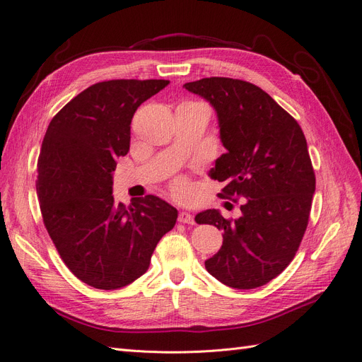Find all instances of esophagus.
Masks as SVG:
<instances>
[{
    "label": "esophagus",
    "instance_id": "obj_1",
    "mask_svg": "<svg viewBox=\"0 0 362 362\" xmlns=\"http://www.w3.org/2000/svg\"><path fill=\"white\" fill-rule=\"evenodd\" d=\"M178 222L180 223H187V225H193L194 223V218L189 211H181L178 214Z\"/></svg>",
    "mask_w": 362,
    "mask_h": 362
}]
</instances>
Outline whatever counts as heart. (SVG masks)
I'll use <instances>...</instances> for the list:
<instances>
[{"instance_id":"b5f03b06","label":"heart","mask_w":362,"mask_h":362,"mask_svg":"<svg viewBox=\"0 0 362 362\" xmlns=\"http://www.w3.org/2000/svg\"><path fill=\"white\" fill-rule=\"evenodd\" d=\"M182 189H184L182 184H180V185H178V192H182Z\"/></svg>"}]
</instances>
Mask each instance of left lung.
<instances>
[{
  "label": "left lung",
  "instance_id": "left-lung-1",
  "mask_svg": "<svg viewBox=\"0 0 362 362\" xmlns=\"http://www.w3.org/2000/svg\"><path fill=\"white\" fill-rule=\"evenodd\" d=\"M184 87L217 113L226 152L208 175L225 182L222 198L243 199L234 221L217 210L196 214V223L223 231V245L205 269L228 287H261L290 264L308 226L315 175L303 131L252 83L211 76Z\"/></svg>",
  "mask_w": 362,
  "mask_h": 362
}]
</instances>
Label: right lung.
<instances>
[{
	"mask_svg": "<svg viewBox=\"0 0 362 362\" xmlns=\"http://www.w3.org/2000/svg\"><path fill=\"white\" fill-rule=\"evenodd\" d=\"M168 80H110L76 95L52 117L37 160L36 190L64 264L87 286L122 288L148 270L178 211L158 196L115 204L116 158L127 156L131 119Z\"/></svg>",
	"mask_w": 362,
	"mask_h": 362,
	"instance_id": "add662e5",
	"label": "right lung"
}]
</instances>
